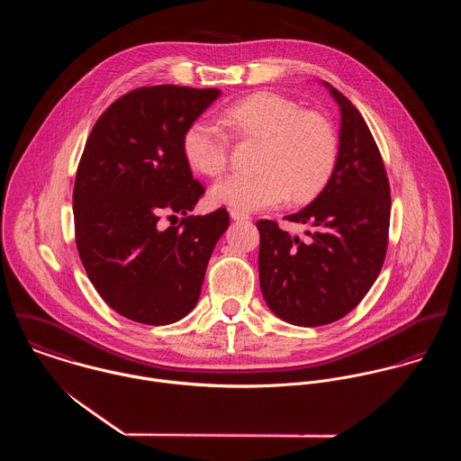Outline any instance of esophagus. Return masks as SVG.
Masks as SVG:
<instances>
[{
  "label": "esophagus",
  "instance_id": "1",
  "mask_svg": "<svg viewBox=\"0 0 461 461\" xmlns=\"http://www.w3.org/2000/svg\"><path fill=\"white\" fill-rule=\"evenodd\" d=\"M230 218L232 220H238V221H243V220H250V214L249 212H243L240 209H230Z\"/></svg>",
  "mask_w": 461,
  "mask_h": 461
}]
</instances>
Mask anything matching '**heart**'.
I'll return each mask as SVG.
<instances>
[{
  "label": "heart",
  "mask_w": 461,
  "mask_h": 461,
  "mask_svg": "<svg viewBox=\"0 0 461 461\" xmlns=\"http://www.w3.org/2000/svg\"><path fill=\"white\" fill-rule=\"evenodd\" d=\"M223 122L241 138L263 140L258 174H230L211 188L214 203L240 211L275 207L291 195L312 197L329 181L339 141L329 119L303 112L293 99L258 92L223 110ZM188 163L203 176L225 172L230 158L227 131L207 119L190 124L183 136Z\"/></svg>",
  "instance_id": "heart-1"
}]
</instances>
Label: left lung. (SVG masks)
I'll list each match as a JSON object with an SVG mask.
<instances>
[{
	"label": "left lung",
	"mask_w": 461,
	"mask_h": 461,
	"mask_svg": "<svg viewBox=\"0 0 461 461\" xmlns=\"http://www.w3.org/2000/svg\"><path fill=\"white\" fill-rule=\"evenodd\" d=\"M340 108L339 154L323 192L285 216L307 223V240L259 220V282L267 307L298 327L329 325L367 294L387 254L391 186L380 149L360 112L330 83Z\"/></svg>",
	"instance_id": "left-lung-1"
}]
</instances>
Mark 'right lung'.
<instances>
[{
    "mask_svg": "<svg viewBox=\"0 0 461 461\" xmlns=\"http://www.w3.org/2000/svg\"><path fill=\"white\" fill-rule=\"evenodd\" d=\"M218 88L141 86L95 122L77 165L76 247L101 298L143 325H170L197 305L205 267L229 227L221 207L188 216L203 195L183 136L218 99ZM183 213L167 230L163 213Z\"/></svg>",
    "mask_w": 461,
    "mask_h": 461,
    "instance_id": "obj_1",
    "label": "right lung"
}]
</instances>
